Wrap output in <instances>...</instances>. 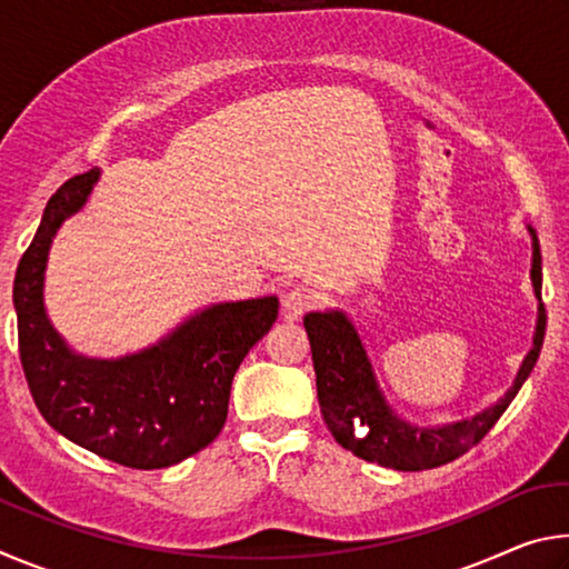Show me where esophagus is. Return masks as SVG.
Returning <instances> with one entry per match:
<instances>
[{
	"instance_id": "obj_1",
	"label": "esophagus",
	"mask_w": 569,
	"mask_h": 569,
	"mask_svg": "<svg viewBox=\"0 0 569 569\" xmlns=\"http://www.w3.org/2000/svg\"><path fill=\"white\" fill-rule=\"evenodd\" d=\"M319 303H321L319 291H313V288H306V286H298V288H291V291L283 296V313L288 316V319H296V316L311 311V308H316Z\"/></svg>"
}]
</instances>
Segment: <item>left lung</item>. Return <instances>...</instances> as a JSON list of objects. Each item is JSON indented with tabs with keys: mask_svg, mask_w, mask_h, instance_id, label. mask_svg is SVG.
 Listing matches in <instances>:
<instances>
[{
	"mask_svg": "<svg viewBox=\"0 0 569 569\" xmlns=\"http://www.w3.org/2000/svg\"><path fill=\"white\" fill-rule=\"evenodd\" d=\"M527 230L532 236L529 278H532L539 301L532 349L525 356L515 383L505 397L469 419L441 423V427H417V423L401 419L379 389L369 353H366L361 336L349 316L343 311L306 313L303 326L308 341H311L321 417L343 449L366 461H377L381 467L421 471L455 461L485 439L532 373L545 341L547 313L542 303V253H539L537 233L532 228Z\"/></svg>",
	"mask_w": 569,
	"mask_h": 569,
	"instance_id": "8db88e82",
	"label": "left lung"
}]
</instances>
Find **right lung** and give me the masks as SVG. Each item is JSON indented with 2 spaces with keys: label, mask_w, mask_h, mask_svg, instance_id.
<instances>
[{
  "label": "right lung",
  "mask_w": 569,
  "mask_h": 569,
  "mask_svg": "<svg viewBox=\"0 0 569 569\" xmlns=\"http://www.w3.org/2000/svg\"><path fill=\"white\" fill-rule=\"evenodd\" d=\"M100 168L74 176L44 208L14 276L19 359L37 409L54 431L132 469H162L206 449L223 429L230 383L271 331L278 298L213 303L166 339L120 359H90L64 343L44 311L52 238L88 203Z\"/></svg>",
  "instance_id": "right-lung-1"
}]
</instances>
